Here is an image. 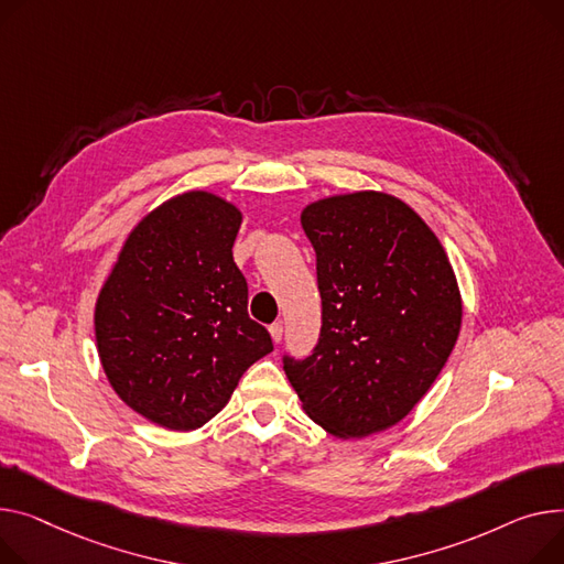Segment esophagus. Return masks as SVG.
<instances>
[{
    "mask_svg": "<svg viewBox=\"0 0 564 564\" xmlns=\"http://www.w3.org/2000/svg\"><path fill=\"white\" fill-rule=\"evenodd\" d=\"M270 335H272L274 345H279V343H281V337H283V324H281V322L272 324V326H270Z\"/></svg>",
    "mask_w": 564,
    "mask_h": 564,
    "instance_id": "34e87169",
    "label": "esophagus"
}]
</instances>
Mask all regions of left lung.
I'll use <instances>...</instances> for the list:
<instances>
[{
  "label": "left lung",
  "instance_id": "8db88e82",
  "mask_svg": "<svg viewBox=\"0 0 564 564\" xmlns=\"http://www.w3.org/2000/svg\"><path fill=\"white\" fill-rule=\"evenodd\" d=\"M317 256L319 343L283 358L306 415L351 440L399 424L452 356L463 299L429 224L377 191L333 195L302 210Z\"/></svg>",
  "mask_w": 564,
  "mask_h": 564
}]
</instances>
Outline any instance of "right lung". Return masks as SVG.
Masks as SVG:
<instances>
[{"label":"right lung","mask_w":564,"mask_h":564,"mask_svg":"<svg viewBox=\"0 0 564 564\" xmlns=\"http://www.w3.org/2000/svg\"><path fill=\"white\" fill-rule=\"evenodd\" d=\"M242 213L191 191L147 213L95 304L97 354L116 394L144 420L195 431L229 403L272 337L247 313L234 262Z\"/></svg>","instance_id":"right-lung-1"}]
</instances>
